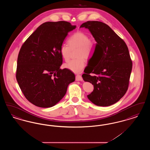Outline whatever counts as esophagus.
I'll return each instance as SVG.
<instances>
[{
	"instance_id": "esophagus-1",
	"label": "esophagus",
	"mask_w": 150,
	"mask_h": 150,
	"mask_svg": "<svg viewBox=\"0 0 150 150\" xmlns=\"http://www.w3.org/2000/svg\"><path fill=\"white\" fill-rule=\"evenodd\" d=\"M76 81H82L83 80V78H82L81 76L80 75H76Z\"/></svg>"
}]
</instances>
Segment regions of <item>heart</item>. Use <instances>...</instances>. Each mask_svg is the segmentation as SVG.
<instances>
[{"label": "heart", "mask_w": 150, "mask_h": 150, "mask_svg": "<svg viewBox=\"0 0 150 150\" xmlns=\"http://www.w3.org/2000/svg\"><path fill=\"white\" fill-rule=\"evenodd\" d=\"M68 45L63 44L60 48V53L64 61L69 59L71 50L77 49L76 57L78 58L70 61L64 64V68L74 73H80L86 66V61L84 57L88 58L91 57L94 44L89 40V36L81 31H78L72 34L67 40Z\"/></svg>", "instance_id": "obj_1"}]
</instances>
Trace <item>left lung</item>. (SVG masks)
Listing matches in <instances>:
<instances>
[{
  "label": "left lung",
  "instance_id": "left-lung-1",
  "mask_svg": "<svg viewBox=\"0 0 150 150\" xmlns=\"http://www.w3.org/2000/svg\"><path fill=\"white\" fill-rule=\"evenodd\" d=\"M80 28L88 29L97 42L96 66L89 67L82 75L94 86L88 98L98 106H111L120 100L128 88L132 62L128 47L103 22L87 21Z\"/></svg>",
  "mask_w": 150,
  "mask_h": 150
}]
</instances>
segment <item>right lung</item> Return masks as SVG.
<instances>
[{
	"instance_id": "add662e5",
	"label": "right lung",
	"mask_w": 150,
	"mask_h": 150,
	"mask_svg": "<svg viewBox=\"0 0 150 150\" xmlns=\"http://www.w3.org/2000/svg\"><path fill=\"white\" fill-rule=\"evenodd\" d=\"M76 28L69 22H47L22 45L17 59L16 79L26 98L36 106H54L75 81L74 73L60 69V48L68 33Z\"/></svg>"
}]
</instances>
